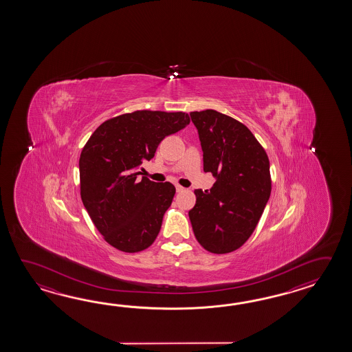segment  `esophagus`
I'll use <instances>...</instances> for the list:
<instances>
[{"instance_id":"1","label":"esophagus","mask_w":352,"mask_h":352,"mask_svg":"<svg viewBox=\"0 0 352 352\" xmlns=\"http://www.w3.org/2000/svg\"><path fill=\"white\" fill-rule=\"evenodd\" d=\"M184 190H185L184 187L176 185V191H177V192H181V191H184Z\"/></svg>"}]
</instances>
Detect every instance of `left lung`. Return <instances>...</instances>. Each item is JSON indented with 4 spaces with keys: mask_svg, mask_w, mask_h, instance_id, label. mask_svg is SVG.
Wrapping results in <instances>:
<instances>
[{
    "mask_svg": "<svg viewBox=\"0 0 352 352\" xmlns=\"http://www.w3.org/2000/svg\"><path fill=\"white\" fill-rule=\"evenodd\" d=\"M190 117L201 142L204 171L217 182L210 191L195 190L196 204L188 217L204 249L226 254L249 239L270 200V158L239 120L214 109Z\"/></svg>",
    "mask_w": 352,
    "mask_h": 352,
    "instance_id": "8db88e82",
    "label": "left lung"
}]
</instances>
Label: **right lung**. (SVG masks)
Returning <instances> with one entry per match:
<instances>
[{"mask_svg":"<svg viewBox=\"0 0 352 352\" xmlns=\"http://www.w3.org/2000/svg\"><path fill=\"white\" fill-rule=\"evenodd\" d=\"M190 123L184 112L135 111L105 120L79 158L80 196L98 232L113 248L137 253L157 238L176 188L140 177L158 144Z\"/></svg>","mask_w":352,"mask_h":352,"instance_id":"right-lung-1","label":"right lung"}]
</instances>
